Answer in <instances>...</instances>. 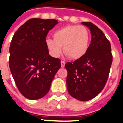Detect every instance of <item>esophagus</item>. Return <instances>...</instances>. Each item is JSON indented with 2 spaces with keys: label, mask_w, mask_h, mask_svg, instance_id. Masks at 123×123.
<instances>
[{
  "label": "esophagus",
  "mask_w": 123,
  "mask_h": 123,
  "mask_svg": "<svg viewBox=\"0 0 123 123\" xmlns=\"http://www.w3.org/2000/svg\"><path fill=\"white\" fill-rule=\"evenodd\" d=\"M61 68H64L65 66V64H66V62H65V61H61Z\"/></svg>",
  "instance_id": "34e87169"
}]
</instances>
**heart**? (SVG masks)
<instances>
[{
	"instance_id": "obj_1",
	"label": "heart",
	"mask_w": 123,
	"mask_h": 123,
	"mask_svg": "<svg viewBox=\"0 0 123 123\" xmlns=\"http://www.w3.org/2000/svg\"><path fill=\"white\" fill-rule=\"evenodd\" d=\"M53 39H47L46 45L54 57L62 53L69 58L77 60L87 53L89 48L90 34L87 28L78 25H67L53 33Z\"/></svg>"
}]
</instances>
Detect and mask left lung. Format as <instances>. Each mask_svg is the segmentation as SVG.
Returning a JSON list of instances; mask_svg holds the SVG:
<instances>
[{"instance_id":"8db88e82","label":"left lung","mask_w":123,"mask_h":123,"mask_svg":"<svg viewBox=\"0 0 123 123\" xmlns=\"http://www.w3.org/2000/svg\"><path fill=\"white\" fill-rule=\"evenodd\" d=\"M89 28L91 43L84 57L67 62L66 84L70 95L80 101L97 96L107 82L113 61L110 43L103 31L91 22H82Z\"/></svg>"}]
</instances>
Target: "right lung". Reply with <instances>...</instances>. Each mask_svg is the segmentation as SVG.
<instances>
[{"label":"right lung","instance_id":"right-lung-1","mask_svg":"<svg viewBox=\"0 0 123 123\" xmlns=\"http://www.w3.org/2000/svg\"><path fill=\"white\" fill-rule=\"evenodd\" d=\"M58 22L31 18L17 30L10 43L9 67L17 88L22 95L38 100L48 92L61 60L51 57L46 38Z\"/></svg>","mask_w":123,"mask_h":123}]
</instances>
